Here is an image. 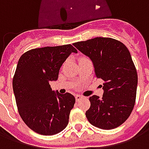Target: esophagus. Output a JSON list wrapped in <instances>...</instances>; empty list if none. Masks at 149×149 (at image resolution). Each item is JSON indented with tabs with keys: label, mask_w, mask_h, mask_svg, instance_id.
I'll use <instances>...</instances> for the list:
<instances>
[{
	"label": "esophagus",
	"mask_w": 149,
	"mask_h": 149,
	"mask_svg": "<svg viewBox=\"0 0 149 149\" xmlns=\"http://www.w3.org/2000/svg\"><path fill=\"white\" fill-rule=\"evenodd\" d=\"M75 98H76V100H77V101H78V100H81V98H82V97H81V96H80V95H76V96H75Z\"/></svg>",
	"instance_id": "34e87169"
}]
</instances>
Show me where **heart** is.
Listing matches in <instances>:
<instances>
[{
    "label": "heart",
    "instance_id": "obj_1",
    "mask_svg": "<svg viewBox=\"0 0 149 149\" xmlns=\"http://www.w3.org/2000/svg\"><path fill=\"white\" fill-rule=\"evenodd\" d=\"M81 58H83V57H81Z\"/></svg>",
    "mask_w": 149,
    "mask_h": 149
}]
</instances>
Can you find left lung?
Returning <instances> with one entry per match:
<instances>
[{"label":"left lung","mask_w":149,"mask_h":149,"mask_svg":"<svg viewBox=\"0 0 149 149\" xmlns=\"http://www.w3.org/2000/svg\"><path fill=\"white\" fill-rule=\"evenodd\" d=\"M73 45L90 58L97 78L104 81L103 97H89L88 120L101 129L117 128L128 118L136 101L138 77L130 52L123 43L109 37H96Z\"/></svg>","instance_id":"obj_1"}]
</instances>
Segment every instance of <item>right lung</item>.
Wrapping results in <instances>:
<instances>
[{"mask_svg":"<svg viewBox=\"0 0 149 149\" xmlns=\"http://www.w3.org/2000/svg\"><path fill=\"white\" fill-rule=\"evenodd\" d=\"M72 52L71 45L44 47L24 52L18 61L13 88L20 116L28 127L40 135L59 133L68 125L75 104L71 93L52 91L49 83Z\"/></svg>","mask_w":149,"mask_h":149,"instance_id":"1","label":"right lung"}]
</instances>
